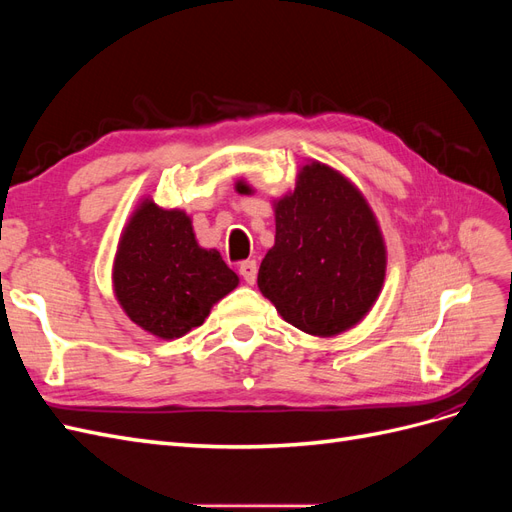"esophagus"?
I'll return each mask as SVG.
<instances>
[{
  "label": "esophagus",
  "instance_id": "obj_1",
  "mask_svg": "<svg viewBox=\"0 0 512 512\" xmlns=\"http://www.w3.org/2000/svg\"><path fill=\"white\" fill-rule=\"evenodd\" d=\"M239 273L243 280L247 284H254L256 282V273H258V267H256V260H243L239 265Z\"/></svg>",
  "mask_w": 512,
  "mask_h": 512
}]
</instances>
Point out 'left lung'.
<instances>
[{
	"mask_svg": "<svg viewBox=\"0 0 512 512\" xmlns=\"http://www.w3.org/2000/svg\"><path fill=\"white\" fill-rule=\"evenodd\" d=\"M239 192H254L237 181ZM275 243L260 262L258 288L288 324L314 337L356 327L378 301L386 243L356 185L309 160L294 188L273 200Z\"/></svg>",
	"mask_w": 512,
	"mask_h": 512,
	"instance_id": "obj_1",
	"label": "left lung"
}]
</instances>
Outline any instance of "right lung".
Instances as JSON below:
<instances>
[{"instance_id":"1","label":"right lung","mask_w":512,"mask_h":512,"mask_svg":"<svg viewBox=\"0 0 512 512\" xmlns=\"http://www.w3.org/2000/svg\"><path fill=\"white\" fill-rule=\"evenodd\" d=\"M239 286L218 250L200 247L183 209L141 198L113 258V292L126 316L160 339L200 327L211 307Z\"/></svg>"}]
</instances>
